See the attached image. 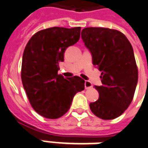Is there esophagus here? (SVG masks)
<instances>
[{
	"mask_svg": "<svg viewBox=\"0 0 148 148\" xmlns=\"http://www.w3.org/2000/svg\"><path fill=\"white\" fill-rule=\"evenodd\" d=\"M84 85H85V88L86 89H90V88H91L92 86H93L92 84H91L90 81H88V80H86V81H85Z\"/></svg>",
	"mask_w": 148,
	"mask_h": 148,
	"instance_id": "obj_1",
	"label": "esophagus"
}]
</instances>
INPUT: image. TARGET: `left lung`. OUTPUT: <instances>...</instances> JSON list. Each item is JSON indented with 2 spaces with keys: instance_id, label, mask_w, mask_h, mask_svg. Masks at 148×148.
Instances as JSON below:
<instances>
[{
  "instance_id": "left-lung-1",
  "label": "left lung",
  "mask_w": 148,
  "mask_h": 148,
  "mask_svg": "<svg viewBox=\"0 0 148 148\" xmlns=\"http://www.w3.org/2000/svg\"><path fill=\"white\" fill-rule=\"evenodd\" d=\"M81 38L102 71L103 85L95 86L99 99L90 108L102 119H114L129 106L136 89L138 72L132 46L122 32L112 29L87 27Z\"/></svg>"
}]
</instances>
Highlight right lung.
<instances>
[{"mask_svg":"<svg viewBox=\"0 0 148 148\" xmlns=\"http://www.w3.org/2000/svg\"><path fill=\"white\" fill-rule=\"evenodd\" d=\"M80 27H51L35 33L24 49L21 79L34 110L47 119H58L69 110L74 95L84 90L80 77L58 74L66 49L80 39Z\"/></svg>","mask_w":148,"mask_h":148,"instance_id":"obj_1","label":"right lung"}]
</instances>
